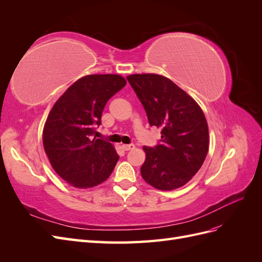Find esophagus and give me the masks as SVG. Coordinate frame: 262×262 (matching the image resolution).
Listing matches in <instances>:
<instances>
[{"label": "esophagus", "instance_id": "34e87169", "mask_svg": "<svg viewBox=\"0 0 262 262\" xmlns=\"http://www.w3.org/2000/svg\"><path fill=\"white\" fill-rule=\"evenodd\" d=\"M122 148L124 150H131L136 148V146H134V144H122Z\"/></svg>", "mask_w": 262, "mask_h": 262}]
</instances>
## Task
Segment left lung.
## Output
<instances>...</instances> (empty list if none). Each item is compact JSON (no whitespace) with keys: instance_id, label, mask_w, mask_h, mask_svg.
<instances>
[{"instance_id":"8db88e82","label":"left lung","mask_w":262,"mask_h":262,"mask_svg":"<svg viewBox=\"0 0 262 262\" xmlns=\"http://www.w3.org/2000/svg\"><path fill=\"white\" fill-rule=\"evenodd\" d=\"M150 125L161 128L162 144L143 146L141 175L148 185L169 191L185 186L201 168L209 150V126L201 107L169 78L145 73L126 76Z\"/></svg>"}]
</instances>
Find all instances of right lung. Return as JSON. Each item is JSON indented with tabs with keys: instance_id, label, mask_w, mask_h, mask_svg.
<instances>
[{
	"instance_id": "right-lung-1",
	"label": "right lung",
	"mask_w": 262,
	"mask_h": 262,
	"mask_svg": "<svg viewBox=\"0 0 262 262\" xmlns=\"http://www.w3.org/2000/svg\"><path fill=\"white\" fill-rule=\"evenodd\" d=\"M126 84L119 74L81 77L55 101L42 131L45 152L70 186L87 189L107 180L119 160L115 146L93 138L107 101Z\"/></svg>"
}]
</instances>
